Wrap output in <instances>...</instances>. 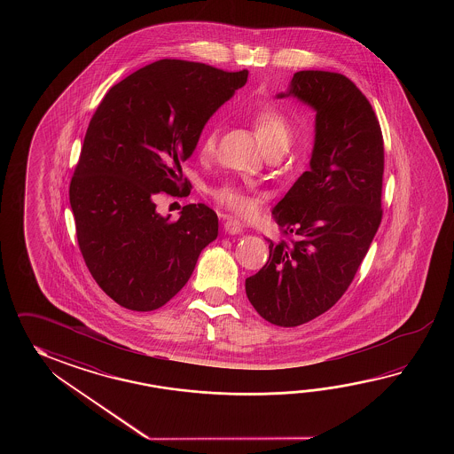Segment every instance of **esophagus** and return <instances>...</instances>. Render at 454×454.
<instances>
[{
    "label": "esophagus",
    "mask_w": 454,
    "mask_h": 454,
    "mask_svg": "<svg viewBox=\"0 0 454 454\" xmlns=\"http://www.w3.org/2000/svg\"><path fill=\"white\" fill-rule=\"evenodd\" d=\"M223 229H225V231L231 233V235H235V233H240V231H243V225H241L237 219L227 217L225 223H223Z\"/></svg>",
    "instance_id": "obj_1"
}]
</instances>
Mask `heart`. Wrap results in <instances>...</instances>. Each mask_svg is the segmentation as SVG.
<instances>
[{
  "instance_id": "b5f03b06",
  "label": "heart",
  "mask_w": 454,
  "mask_h": 454,
  "mask_svg": "<svg viewBox=\"0 0 454 454\" xmlns=\"http://www.w3.org/2000/svg\"><path fill=\"white\" fill-rule=\"evenodd\" d=\"M251 125L254 128L264 149L270 154H280L289 147L290 139H292V125L289 118L284 115L278 106H261L260 110L251 116ZM217 139H219L217 126H211L204 131L198 145V153L201 159L206 160L215 154ZM211 196L217 203L233 213L245 214L250 211V198L239 184H229V182L217 184L211 190Z\"/></svg>"
}]
</instances>
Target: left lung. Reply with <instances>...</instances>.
Returning a JSON list of instances; mask_svg holds the SVG:
<instances>
[{
	"mask_svg": "<svg viewBox=\"0 0 454 454\" xmlns=\"http://www.w3.org/2000/svg\"><path fill=\"white\" fill-rule=\"evenodd\" d=\"M287 96L317 110L315 147L272 211L284 239H268L270 260L245 290L260 317L294 328L336 305L356 278L383 217L385 145L367 97L344 74L299 71L278 97Z\"/></svg>",
	"mask_w": 454,
	"mask_h": 454,
	"instance_id": "1",
	"label": "left lung"
}]
</instances>
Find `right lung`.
Listing matches in <instances>:
<instances>
[{
	"mask_svg": "<svg viewBox=\"0 0 454 454\" xmlns=\"http://www.w3.org/2000/svg\"><path fill=\"white\" fill-rule=\"evenodd\" d=\"M248 71L159 59L112 87L90 118L69 184L79 250L98 287L135 311L160 309L215 240L217 214L184 206L155 213V194L184 193L182 164L206 121L245 86Z\"/></svg>",
	"mask_w": 454,
	"mask_h": 454,
	"instance_id": "right-lung-1",
	"label": "right lung"
}]
</instances>
